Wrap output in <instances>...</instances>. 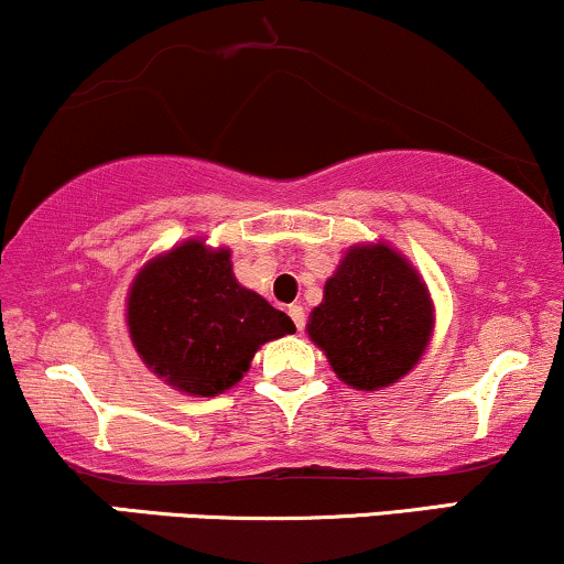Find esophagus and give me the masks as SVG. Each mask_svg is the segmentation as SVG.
Instances as JSON below:
<instances>
[{"label": "esophagus", "mask_w": 564, "mask_h": 564, "mask_svg": "<svg viewBox=\"0 0 564 564\" xmlns=\"http://www.w3.org/2000/svg\"><path fill=\"white\" fill-rule=\"evenodd\" d=\"M288 314H290V319L295 322V327H297V329L306 327V314H303V306H297V303H293V306H290Z\"/></svg>", "instance_id": "obj_1"}]
</instances>
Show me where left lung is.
I'll return each mask as SVG.
<instances>
[{
	"label": "left lung",
	"instance_id": "8db88e82",
	"mask_svg": "<svg viewBox=\"0 0 564 564\" xmlns=\"http://www.w3.org/2000/svg\"><path fill=\"white\" fill-rule=\"evenodd\" d=\"M433 303L425 282L388 245L350 248L308 316L311 340L359 390L401 380L425 354Z\"/></svg>",
	"mask_w": 564,
	"mask_h": 564
}]
</instances>
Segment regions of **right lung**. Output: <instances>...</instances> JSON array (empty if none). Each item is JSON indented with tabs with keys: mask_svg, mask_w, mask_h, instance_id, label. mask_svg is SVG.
<instances>
[{
	"mask_svg": "<svg viewBox=\"0 0 564 564\" xmlns=\"http://www.w3.org/2000/svg\"><path fill=\"white\" fill-rule=\"evenodd\" d=\"M126 319L142 361L192 395L231 388L263 343L295 333L284 311L237 284L229 250H208L200 240L139 271Z\"/></svg>",
	"mask_w": 564,
	"mask_h": 564,
	"instance_id": "right-lung-1",
	"label": "right lung"
}]
</instances>
